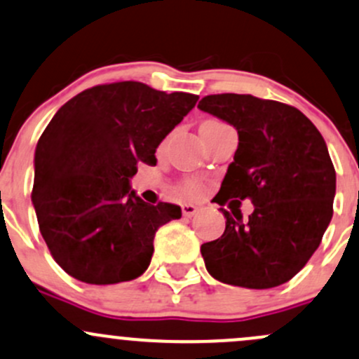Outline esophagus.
<instances>
[{
    "instance_id": "34e87169",
    "label": "esophagus",
    "mask_w": 359,
    "mask_h": 359,
    "mask_svg": "<svg viewBox=\"0 0 359 359\" xmlns=\"http://www.w3.org/2000/svg\"><path fill=\"white\" fill-rule=\"evenodd\" d=\"M196 211H198V208H196L194 205H182V215L184 217H194Z\"/></svg>"
}]
</instances>
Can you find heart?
<instances>
[{"label":"heart","mask_w":359,"mask_h":359,"mask_svg":"<svg viewBox=\"0 0 359 359\" xmlns=\"http://www.w3.org/2000/svg\"><path fill=\"white\" fill-rule=\"evenodd\" d=\"M182 189L187 196H199L203 192V184L198 182V180H187Z\"/></svg>","instance_id":"1"}]
</instances>
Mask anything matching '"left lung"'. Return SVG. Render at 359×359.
Instances as JSON below:
<instances>
[{
  "label": "left lung",
  "mask_w": 359,
  "mask_h": 359,
  "mask_svg": "<svg viewBox=\"0 0 359 359\" xmlns=\"http://www.w3.org/2000/svg\"><path fill=\"white\" fill-rule=\"evenodd\" d=\"M236 127L233 161L213 201L249 198L222 210L225 232L201 246L208 273L224 284L270 289L297 273L322 243L332 220L335 170L318 129L297 108L251 94H211L198 104Z\"/></svg>",
  "instance_id": "obj_1"
}]
</instances>
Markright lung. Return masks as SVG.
<instances>
[{
	"label": "right lung",
	"mask_w": 359,
	"mask_h": 359,
	"mask_svg": "<svg viewBox=\"0 0 359 359\" xmlns=\"http://www.w3.org/2000/svg\"><path fill=\"white\" fill-rule=\"evenodd\" d=\"M196 101L126 81L82 90L56 111L36 146L32 205L67 273L96 285L144 273L156 230L182 211L144 203L130 179L141 161L156 165V148Z\"/></svg>",
	"instance_id": "right-lung-1"
}]
</instances>
